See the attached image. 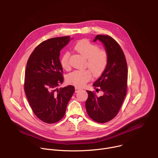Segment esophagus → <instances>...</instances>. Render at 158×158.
Instances as JSON below:
<instances>
[{"instance_id": "obj_1", "label": "esophagus", "mask_w": 158, "mask_h": 158, "mask_svg": "<svg viewBox=\"0 0 158 158\" xmlns=\"http://www.w3.org/2000/svg\"><path fill=\"white\" fill-rule=\"evenodd\" d=\"M75 90H76V93H77L79 91V90H81V88H79V87H75Z\"/></svg>"}]
</instances>
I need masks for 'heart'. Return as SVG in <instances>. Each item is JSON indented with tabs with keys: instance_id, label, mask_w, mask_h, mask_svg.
<instances>
[{
	"instance_id": "1",
	"label": "heart",
	"mask_w": 158,
	"mask_h": 158,
	"mask_svg": "<svg viewBox=\"0 0 158 158\" xmlns=\"http://www.w3.org/2000/svg\"><path fill=\"white\" fill-rule=\"evenodd\" d=\"M75 50L87 59V66L95 76L101 75L106 68L107 64V55L104 51L99 50L97 45L87 40L77 42ZM70 54L65 52L62 56L60 62L64 69L70 68ZM91 74L88 71H75L67 77V81L77 87H82L91 79Z\"/></svg>"
}]
</instances>
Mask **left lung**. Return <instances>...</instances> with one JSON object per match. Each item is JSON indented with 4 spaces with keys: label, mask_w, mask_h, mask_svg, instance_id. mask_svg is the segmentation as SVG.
<instances>
[{
    "label": "left lung",
    "mask_w": 158,
    "mask_h": 158,
    "mask_svg": "<svg viewBox=\"0 0 158 158\" xmlns=\"http://www.w3.org/2000/svg\"><path fill=\"white\" fill-rule=\"evenodd\" d=\"M102 43L107 55V64L101 76L93 85L99 87L102 96L87 91L88 98L85 108L88 115L94 121L104 123L118 114L126 95L127 66L124 54L119 45L108 35H98L94 42Z\"/></svg>",
    "instance_id": "obj_1"
}]
</instances>
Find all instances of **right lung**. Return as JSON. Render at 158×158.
<instances>
[{
  "instance_id": "add662e5",
  "label": "right lung",
  "mask_w": 158,
  "mask_h": 158,
  "mask_svg": "<svg viewBox=\"0 0 158 158\" xmlns=\"http://www.w3.org/2000/svg\"><path fill=\"white\" fill-rule=\"evenodd\" d=\"M69 36L45 40L34 50L27 62L24 91L36 116L48 124L64 116L67 105L75 88L69 85L58 88L63 82L60 51L69 42Z\"/></svg>"
}]
</instances>
